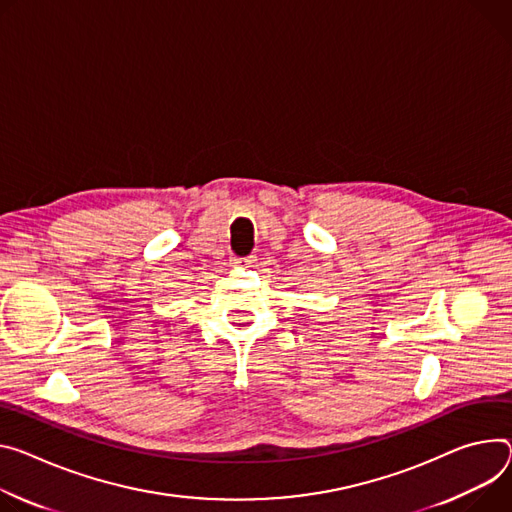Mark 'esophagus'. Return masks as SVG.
<instances>
[{
    "label": "esophagus",
    "mask_w": 512,
    "mask_h": 512,
    "mask_svg": "<svg viewBox=\"0 0 512 512\" xmlns=\"http://www.w3.org/2000/svg\"><path fill=\"white\" fill-rule=\"evenodd\" d=\"M235 263H239V265H251V263H255V257H253V255H249V257H239V259H235Z\"/></svg>",
    "instance_id": "obj_1"
}]
</instances>
